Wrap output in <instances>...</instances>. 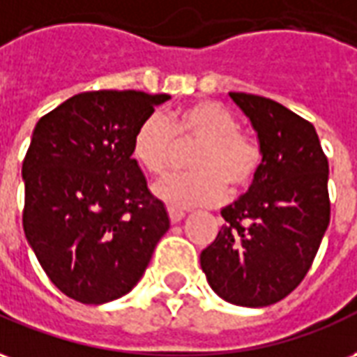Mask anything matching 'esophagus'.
I'll return each mask as SVG.
<instances>
[{
	"label": "esophagus",
	"mask_w": 357,
	"mask_h": 357,
	"mask_svg": "<svg viewBox=\"0 0 357 357\" xmlns=\"http://www.w3.org/2000/svg\"><path fill=\"white\" fill-rule=\"evenodd\" d=\"M167 211H169V218H171V222H173V225L181 222L182 218H184V215H186L184 211L176 209V207H169Z\"/></svg>",
	"instance_id": "1"
}]
</instances>
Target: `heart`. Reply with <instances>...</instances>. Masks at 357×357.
Wrapping results in <instances>:
<instances>
[{"label":"heart","mask_w":357,"mask_h":357,"mask_svg":"<svg viewBox=\"0 0 357 357\" xmlns=\"http://www.w3.org/2000/svg\"><path fill=\"white\" fill-rule=\"evenodd\" d=\"M192 173L173 175L155 184V194L173 207L217 205L253 184L261 167L259 142L238 129V119L215 100H199L175 112L167 121L146 118L135 132L132 158L153 176H163L178 148H192Z\"/></svg>","instance_id":"b5f03b06"}]
</instances>
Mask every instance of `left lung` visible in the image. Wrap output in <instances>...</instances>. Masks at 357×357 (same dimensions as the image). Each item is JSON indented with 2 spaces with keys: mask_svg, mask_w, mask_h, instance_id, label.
Masks as SVG:
<instances>
[{
  "mask_svg": "<svg viewBox=\"0 0 357 357\" xmlns=\"http://www.w3.org/2000/svg\"><path fill=\"white\" fill-rule=\"evenodd\" d=\"M230 96L257 131L262 161L245 194L220 211L226 225L199 262L220 298L261 308L310 270L331 218L329 163L310 121L272 98Z\"/></svg>",
  "mask_w": 357,
  "mask_h": 357,
  "instance_id": "left-lung-1",
  "label": "left lung"
}]
</instances>
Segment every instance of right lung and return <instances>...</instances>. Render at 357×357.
Segmentation results:
<instances>
[{"mask_svg": "<svg viewBox=\"0 0 357 357\" xmlns=\"http://www.w3.org/2000/svg\"><path fill=\"white\" fill-rule=\"evenodd\" d=\"M169 95L89 91L38 121L22 161L28 243L49 280L83 304L127 295L169 230L132 139Z\"/></svg>", "mask_w": 357, "mask_h": 357, "instance_id": "obj_1", "label": "right lung"}]
</instances>
